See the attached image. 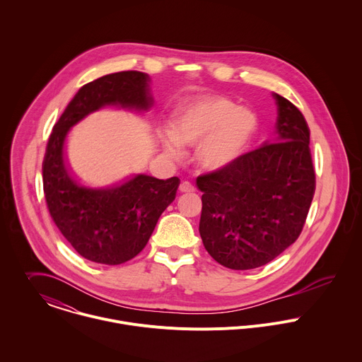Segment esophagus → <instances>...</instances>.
Segmentation results:
<instances>
[{
  "mask_svg": "<svg viewBox=\"0 0 362 362\" xmlns=\"http://www.w3.org/2000/svg\"><path fill=\"white\" fill-rule=\"evenodd\" d=\"M179 190L182 193H190V192H194V186L190 182H182L179 186Z\"/></svg>",
  "mask_w": 362,
  "mask_h": 362,
  "instance_id": "1",
  "label": "esophagus"
}]
</instances>
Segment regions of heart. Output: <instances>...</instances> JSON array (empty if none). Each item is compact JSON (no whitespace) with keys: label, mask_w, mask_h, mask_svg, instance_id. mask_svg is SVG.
Segmentation results:
<instances>
[{"label":"heart","mask_w":362,"mask_h":362,"mask_svg":"<svg viewBox=\"0 0 362 362\" xmlns=\"http://www.w3.org/2000/svg\"><path fill=\"white\" fill-rule=\"evenodd\" d=\"M256 129L255 115L236 107L221 96L203 98L183 109L172 122L170 130L160 133V143L172 159L183 155L185 146L197 149L200 165L218 170L233 162L243 151Z\"/></svg>","instance_id":"1"}]
</instances>
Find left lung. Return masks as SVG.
<instances>
[{
	"instance_id": "left-lung-1",
	"label": "left lung",
	"mask_w": 362,
	"mask_h": 362,
	"mask_svg": "<svg viewBox=\"0 0 362 362\" xmlns=\"http://www.w3.org/2000/svg\"><path fill=\"white\" fill-rule=\"evenodd\" d=\"M273 98L276 137L197 177L200 236L210 256L232 270L256 269L281 255L298 239L315 194L305 117L286 98Z\"/></svg>"
}]
</instances>
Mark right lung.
Here are the masks:
<instances>
[{
    "label": "right lung",
    "instance_id": "obj_1",
    "mask_svg": "<svg viewBox=\"0 0 362 362\" xmlns=\"http://www.w3.org/2000/svg\"><path fill=\"white\" fill-rule=\"evenodd\" d=\"M149 76L122 71L83 85L53 127L43 160V189L54 223L86 260L116 266L136 257L155 225L175 200L179 177L160 180L148 175L112 187H86L70 175L64 144L70 129L105 106L148 110L153 105Z\"/></svg>",
    "mask_w": 362,
    "mask_h": 362
}]
</instances>
